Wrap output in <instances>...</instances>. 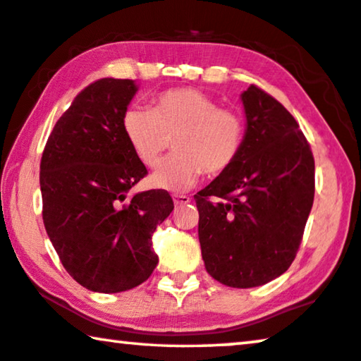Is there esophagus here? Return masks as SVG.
Instances as JSON below:
<instances>
[{"label": "esophagus", "instance_id": "1", "mask_svg": "<svg viewBox=\"0 0 361 361\" xmlns=\"http://www.w3.org/2000/svg\"><path fill=\"white\" fill-rule=\"evenodd\" d=\"M173 200H174L176 207H182V204H187L188 202H190V197H187V195H173Z\"/></svg>", "mask_w": 361, "mask_h": 361}]
</instances>
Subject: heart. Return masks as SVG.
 I'll list each match as a JSON object with an SVG mask.
<instances>
[{
  "instance_id": "obj_1",
  "label": "heart",
  "mask_w": 361,
  "mask_h": 361,
  "mask_svg": "<svg viewBox=\"0 0 361 361\" xmlns=\"http://www.w3.org/2000/svg\"><path fill=\"white\" fill-rule=\"evenodd\" d=\"M124 135L137 158L154 168L174 137L169 159L149 177V184L184 192L197 184L203 171L224 173L234 163L243 138V123L235 109L195 88H171L153 98V108L132 106L123 118Z\"/></svg>"
}]
</instances>
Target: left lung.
Returning <instances> with one entry per match:
<instances>
[{
	"mask_svg": "<svg viewBox=\"0 0 361 361\" xmlns=\"http://www.w3.org/2000/svg\"><path fill=\"white\" fill-rule=\"evenodd\" d=\"M247 129L229 168L195 197L208 274L248 289L284 274L314 198V159L297 121L262 88L240 95Z\"/></svg>",
	"mask_w": 361,
	"mask_h": 361,
	"instance_id": "left-lung-1",
	"label": "left lung"
}]
</instances>
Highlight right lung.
Masks as SVG:
<instances>
[{"label": "right lung", "instance_id": "obj_1", "mask_svg": "<svg viewBox=\"0 0 361 361\" xmlns=\"http://www.w3.org/2000/svg\"><path fill=\"white\" fill-rule=\"evenodd\" d=\"M138 87L99 79L58 119L40 163L43 224L66 271L85 289L118 293L158 264L152 235L174 209L166 190L127 192L147 176L124 135Z\"/></svg>", "mask_w": 361, "mask_h": 361}]
</instances>
